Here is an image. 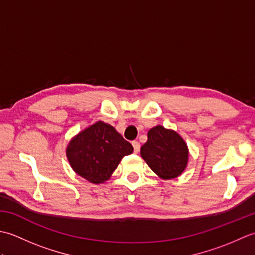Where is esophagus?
<instances>
[{
  "label": "esophagus",
  "mask_w": 255,
  "mask_h": 255,
  "mask_svg": "<svg viewBox=\"0 0 255 255\" xmlns=\"http://www.w3.org/2000/svg\"><path fill=\"white\" fill-rule=\"evenodd\" d=\"M132 145H133L134 153H138L139 150H140V143L138 141H132Z\"/></svg>",
  "instance_id": "esophagus-1"
}]
</instances>
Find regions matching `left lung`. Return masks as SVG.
I'll use <instances>...</instances> for the list:
<instances>
[{"label":"left lung","instance_id":"8db88e82","mask_svg":"<svg viewBox=\"0 0 255 255\" xmlns=\"http://www.w3.org/2000/svg\"><path fill=\"white\" fill-rule=\"evenodd\" d=\"M140 154L156 175L171 180L186 169L188 148L183 138L171 129L155 126L148 131V140Z\"/></svg>","mask_w":255,"mask_h":255}]
</instances>
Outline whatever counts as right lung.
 I'll use <instances>...</instances> for the list:
<instances>
[{"instance_id":"obj_1","label":"right lung","mask_w":255,"mask_h":255,"mask_svg":"<svg viewBox=\"0 0 255 255\" xmlns=\"http://www.w3.org/2000/svg\"><path fill=\"white\" fill-rule=\"evenodd\" d=\"M132 151V145L115 128L97 122L72 138L67 147V156L77 174L93 184H101Z\"/></svg>"}]
</instances>
